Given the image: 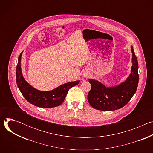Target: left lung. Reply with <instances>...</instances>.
Instances as JSON below:
<instances>
[{
  "label": "left lung",
  "instance_id": "8db88e82",
  "mask_svg": "<svg viewBox=\"0 0 153 153\" xmlns=\"http://www.w3.org/2000/svg\"><path fill=\"white\" fill-rule=\"evenodd\" d=\"M131 73L126 80L119 85L108 88L100 82L90 79L91 90L88 101L94 108L101 111H114L125 106L135 94L139 83L138 62L133 47Z\"/></svg>",
  "mask_w": 153,
  "mask_h": 153
}]
</instances>
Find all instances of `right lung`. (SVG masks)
<instances>
[{"label":"right lung","mask_w":153,"mask_h":153,"mask_svg":"<svg viewBox=\"0 0 153 153\" xmlns=\"http://www.w3.org/2000/svg\"><path fill=\"white\" fill-rule=\"evenodd\" d=\"M22 52L19 56L16 67V82L18 88L25 99L30 103L40 108H53L59 106L65 100L68 90L78 85L79 80L65 83L49 91L37 90L29 85L24 79L21 71L20 60Z\"/></svg>","instance_id":"1"}]
</instances>
